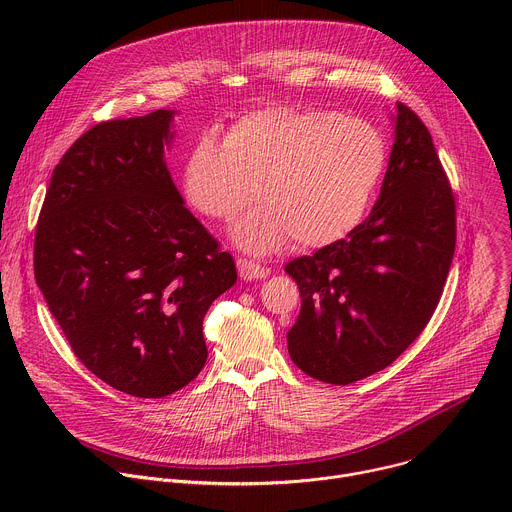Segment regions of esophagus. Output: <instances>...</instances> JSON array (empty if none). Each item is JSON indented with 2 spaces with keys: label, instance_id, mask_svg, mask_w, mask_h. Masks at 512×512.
Instances as JSON below:
<instances>
[{
  "label": "esophagus",
  "instance_id": "34e87169",
  "mask_svg": "<svg viewBox=\"0 0 512 512\" xmlns=\"http://www.w3.org/2000/svg\"><path fill=\"white\" fill-rule=\"evenodd\" d=\"M237 269H239L241 279H247V281L267 277V269L261 267L259 263H255V261H249V259H239L237 261Z\"/></svg>",
  "mask_w": 512,
  "mask_h": 512
}]
</instances>
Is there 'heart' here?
Wrapping results in <instances>:
<instances>
[{"label": "heart", "instance_id": "heart-1", "mask_svg": "<svg viewBox=\"0 0 512 512\" xmlns=\"http://www.w3.org/2000/svg\"><path fill=\"white\" fill-rule=\"evenodd\" d=\"M385 168L387 141L369 121L277 105L243 115L223 143L200 137L182 182L188 202L221 223L255 194L261 204L233 229V241L265 255L291 237L302 247L344 239L367 214Z\"/></svg>", "mask_w": 512, "mask_h": 512}]
</instances>
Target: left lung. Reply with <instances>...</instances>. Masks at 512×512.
<instances>
[{
	"label": "left lung",
	"instance_id": "8db88e82",
	"mask_svg": "<svg viewBox=\"0 0 512 512\" xmlns=\"http://www.w3.org/2000/svg\"><path fill=\"white\" fill-rule=\"evenodd\" d=\"M456 251V198L431 133L397 103L379 198L348 237L285 265L302 310L287 350L306 375L350 385L409 348L431 320Z\"/></svg>",
	"mask_w": 512,
	"mask_h": 512
}]
</instances>
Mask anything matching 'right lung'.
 I'll use <instances>...</instances> for the list:
<instances>
[{
  "label": "right lung",
  "instance_id": "1",
  "mask_svg": "<svg viewBox=\"0 0 512 512\" xmlns=\"http://www.w3.org/2000/svg\"><path fill=\"white\" fill-rule=\"evenodd\" d=\"M174 111L93 125L56 164L34 275L72 352L113 389L160 399L204 367L202 320L237 281L164 162Z\"/></svg>",
  "mask_w": 512,
  "mask_h": 512
}]
</instances>
